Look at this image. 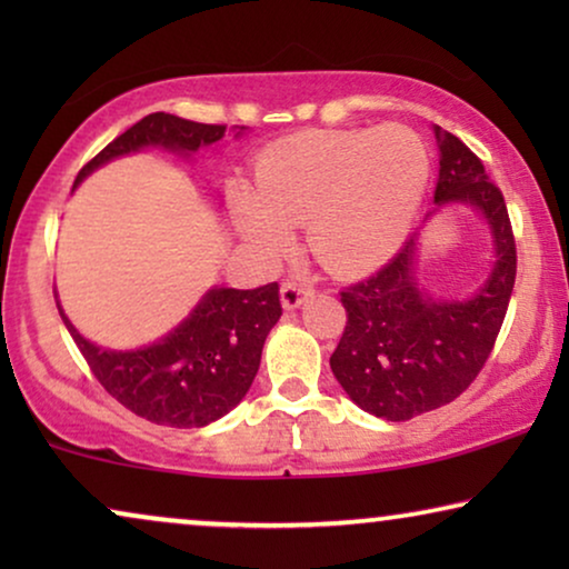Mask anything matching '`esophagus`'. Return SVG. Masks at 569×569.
<instances>
[{"label":"esophagus","instance_id":"1","mask_svg":"<svg viewBox=\"0 0 569 569\" xmlns=\"http://www.w3.org/2000/svg\"><path fill=\"white\" fill-rule=\"evenodd\" d=\"M308 295H313V287L308 282H300V279H287L282 282V306L284 310H295L306 302Z\"/></svg>","mask_w":569,"mask_h":569}]
</instances>
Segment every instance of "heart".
Masks as SVG:
<instances>
[{
  "mask_svg": "<svg viewBox=\"0 0 569 569\" xmlns=\"http://www.w3.org/2000/svg\"><path fill=\"white\" fill-rule=\"evenodd\" d=\"M430 181L425 139L403 123L302 131L256 162L251 191L232 197L240 236L267 256L306 246L331 274H362L399 251Z\"/></svg>",
  "mask_w": 569,
  "mask_h": 569,
  "instance_id": "1",
  "label": "heart"
}]
</instances>
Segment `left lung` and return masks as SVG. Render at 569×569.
Wrapping results in <instances>:
<instances>
[{
  "mask_svg": "<svg viewBox=\"0 0 569 569\" xmlns=\"http://www.w3.org/2000/svg\"><path fill=\"white\" fill-rule=\"evenodd\" d=\"M432 131L440 150L435 204H463L485 217L495 267L471 298L435 300L417 282L415 232L378 274L341 292L347 326L331 370L357 407L388 422L446 407L473 383L516 284V238L502 191L461 139L440 127Z\"/></svg>",
  "mask_w": 569,
  "mask_h": 569,
  "instance_id": "left-lung-1",
  "label": "left lung"
}]
</instances>
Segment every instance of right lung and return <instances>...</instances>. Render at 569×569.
Here are the masks:
<instances>
[{
  "mask_svg": "<svg viewBox=\"0 0 569 569\" xmlns=\"http://www.w3.org/2000/svg\"><path fill=\"white\" fill-rule=\"evenodd\" d=\"M224 129L228 127L222 123L150 113L103 147L77 173L74 186L113 158L144 147H162L191 158L220 142ZM243 129L240 127L236 137L243 134ZM59 313L92 376L116 401L154 425L189 430L214 422L243 401L259 372L263 341L282 316V302L277 282L256 290L212 287L168 337L131 352L92 345L74 329L61 306Z\"/></svg>",
  "mask_w": 569,
  "mask_h": 569,
  "instance_id": "add662e5",
  "label": "right lung"
}]
</instances>
